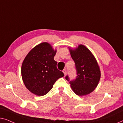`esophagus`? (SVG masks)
I'll use <instances>...</instances> for the list:
<instances>
[{
  "mask_svg": "<svg viewBox=\"0 0 123 123\" xmlns=\"http://www.w3.org/2000/svg\"><path fill=\"white\" fill-rule=\"evenodd\" d=\"M63 72L64 74V75H66V74H67V70H66V69H64V70H63Z\"/></svg>",
  "mask_w": 123,
  "mask_h": 123,
  "instance_id": "34e87169",
  "label": "esophagus"
}]
</instances>
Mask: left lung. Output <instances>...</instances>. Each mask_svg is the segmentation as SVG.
Masks as SVG:
<instances>
[{"label":"left lung","mask_w":123,"mask_h":123,"mask_svg":"<svg viewBox=\"0 0 123 123\" xmlns=\"http://www.w3.org/2000/svg\"><path fill=\"white\" fill-rule=\"evenodd\" d=\"M69 50L75 63L77 74L75 80L70 81V87L80 96L90 94L96 88L100 80L101 71L97 60L83 45H79L74 49L69 48ZM65 79L69 81L68 75Z\"/></svg>","instance_id":"1"}]
</instances>
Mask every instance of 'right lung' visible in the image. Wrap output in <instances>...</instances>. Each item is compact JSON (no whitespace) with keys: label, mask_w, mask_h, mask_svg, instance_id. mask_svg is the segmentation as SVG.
<instances>
[{"label":"right lung","mask_w":123,"mask_h":123,"mask_svg":"<svg viewBox=\"0 0 123 123\" xmlns=\"http://www.w3.org/2000/svg\"><path fill=\"white\" fill-rule=\"evenodd\" d=\"M56 53L50 43L45 42L35 46L25 57L22 78L26 88L35 95H46L57 80L64 76L57 69V62L54 59Z\"/></svg>","instance_id":"obj_1"}]
</instances>
